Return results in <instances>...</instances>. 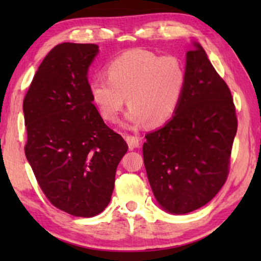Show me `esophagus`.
Masks as SVG:
<instances>
[{"mask_svg":"<svg viewBox=\"0 0 261 261\" xmlns=\"http://www.w3.org/2000/svg\"><path fill=\"white\" fill-rule=\"evenodd\" d=\"M127 141V145L129 149H133V148H137L140 146V138L139 137H135V135H126L124 137Z\"/></svg>","mask_w":261,"mask_h":261,"instance_id":"obj_1","label":"esophagus"}]
</instances>
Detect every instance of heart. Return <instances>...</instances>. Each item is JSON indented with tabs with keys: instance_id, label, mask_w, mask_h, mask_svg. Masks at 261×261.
<instances>
[{
	"instance_id": "b5f03b06",
	"label": "heart",
	"mask_w": 261,
	"mask_h": 261,
	"mask_svg": "<svg viewBox=\"0 0 261 261\" xmlns=\"http://www.w3.org/2000/svg\"><path fill=\"white\" fill-rule=\"evenodd\" d=\"M107 75L89 82L91 99L103 119L116 122L127 97V120L133 124L147 121L152 127L172 119L188 83L183 60L146 49H133L110 60Z\"/></svg>"
}]
</instances>
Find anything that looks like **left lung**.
<instances>
[{
    "label": "left lung",
    "instance_id": "1",
    "mask_svg": "<svg viewBox=\"0 0 261 261\" xmlns=\"http://www.w3.org/2000/svg\"><path fill=\"white\" fill-rule=\"evenodd\" d=\"M188 83L179 108L142 147L156 201L187 214L212 201L229 174L238 129L231 92L199 44L187 53Z\"/></svg>",
    "mask_w": 261,
    "mask_h": 261
}]
</instances>
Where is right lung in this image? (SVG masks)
<instances>
[{"label": "right lung", "instance_id": "obj_1", "mask_svg": "<svg viewBox=\"0 0 261 261\" xmlns=\"http://www.w3.org/2000/svg\"><path fill=\"white\" fill-rule=\"evenodd\" d=\"M98 46L63 42L42 60L23 99L24 154L52 205L92 217L109 204L128 146L92 105L88 69Z\"/></svg>", "mask_w": 261, "mask_h": 261}]
</instances>
